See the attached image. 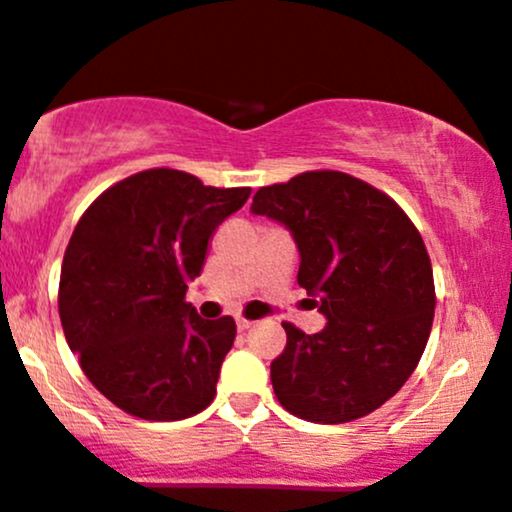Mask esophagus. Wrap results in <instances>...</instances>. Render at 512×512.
Instances as JSON below:
<instances>
[{"mask_svg": "<svg viewBox=\"0 0 512 512\" xmlns=\"http://www.w3.org/2000/svg\"><path fill=\"white\" fill-rule=\"evenodd\" d=\"M236 326H238V331H248L250 326H252V322H250V319H245V317H238L236 319Z\"/></svg>", "mask_w": 512, "mask_h": 512, "instance_id": "34e87169", "label": "esophagus"}]
</instances>
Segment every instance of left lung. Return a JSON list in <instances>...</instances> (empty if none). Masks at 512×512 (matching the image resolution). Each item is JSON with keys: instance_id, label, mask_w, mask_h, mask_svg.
Masks as SVG:
<instances>
[{"instance_id": "left-lung-1", "label": "left lung", "mask_w": 512, "mask_h": 512, "mask_svg": "<svg viewBox=\"0 0 512 512\" xmlns=\"http://www.w3.org/2000/svg\"><path fill=\"white\" fill-rule=\"evenodd\" d=\"M291 231L298 283L326 326L283 322L272 362L279 403L300 420L343 424L396 396L415 372L434 322V274L420 231L389 195L343 171H305L252 197Z\"/></svg>"}]
</instances>
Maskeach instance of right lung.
Returning a JSON list of instances; mask_svg holds the SVG:
<instances>
[{"instance_id": "obj_1", "label": "right lung", "mask_w": 512, "mask_h": 512, "mask_svg": "<svg viewBox=\"0 0 512 512\" xmlns=\"http://www.w3.org/2000/svg\"><path fill=\"white\" fill-rule=\"evenodd\" d=\"M248 197L250 188L147 169L85 209L61 264L59 317L85 377L116 408L174 422L217 396L236 322L202 319L186 291L212 233Z\"/></svg>"}]
</instances>
